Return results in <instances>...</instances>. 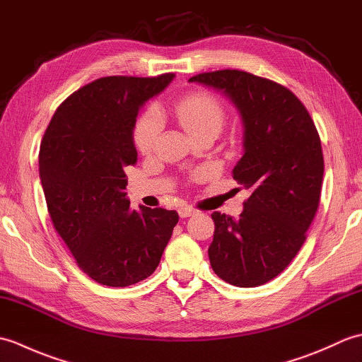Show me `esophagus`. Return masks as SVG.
I'll list each match as a JSON object with an SVG mask.
<instances>
[{
	"label": "esophagus",
	"instance_id": "esophagus-1",
	"mask_svg": "<svg viewBox=\"0 0 362 362\" xmlns=\"http://www.w3.org/2000/svg\"><path fill=\"white\" fill-rule=\"evenodd\" d=\"M194 213H196V210L193 209V206H180L179 209L180 218H189V216H193Z\"/></svg>",
	"mask_w": 362,
	"mask_h": 362
}]
</instances>
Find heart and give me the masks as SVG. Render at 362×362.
<instances>
[{
	"mask_svg": "<svg viewBox=\"0 0 362 362\" xmlns=\"http://www.w3.org/2000/svg\"><path fill=\"white\" fill-rule=\"evenodd\" d=\"M173 110L177 121L193 140L205 134L218 135L226 121L224 107L216 98L205 91H196V93L183 96L174 104ZM161 127H163V119L160 112L149 107L135 122V148L143 153H149L156 148Z\"/></svg>",
	"mask_w": 362,
	"mask_h": 362,
	"instance_id": "1",
	"label": "heart"
}]
</instances>
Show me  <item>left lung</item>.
Wrapping results in <instances>:
<instances>
[{
    "label": "left lung",
    "mask_w": 362,
    "mask_h": 362,
    "mask_svg": "<svg viewBox=\"0 0 362 362\" xmlns=\"http://www.w3.org/2000/svg\"><path fill=\"white\" fill-rule=\"evenodd\" d=\"M221 90L240 112L244 156L233 179L252 194L238 218L214 211L210 264L224 281L255 288L284 271L306 240L324 179L317 129L286 87L240 70L193 76Z\"/></svg>",
    "instance_id": "obj_1"
}]
</instances>
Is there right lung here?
Listing matches in <instances>:
<instances>
[{"instance_id":"right-lung-1","label":"right lung","mask_w":362,"mask_h":362,"mask_svg":"<svg viewBox=\"0 0 362 362\" xmlns=\"http://www.w3.org/2000/svg\"><path fill=\"white\" fill-rule=\"evenodd\" d=\"M173 78L90 82L57 107L42 138L38 173L52 226L79 269L105 286L148 279L179 222L174 210H130L124 191V168L136 163L138 112Z\"/></svg>"}]
</instances>
